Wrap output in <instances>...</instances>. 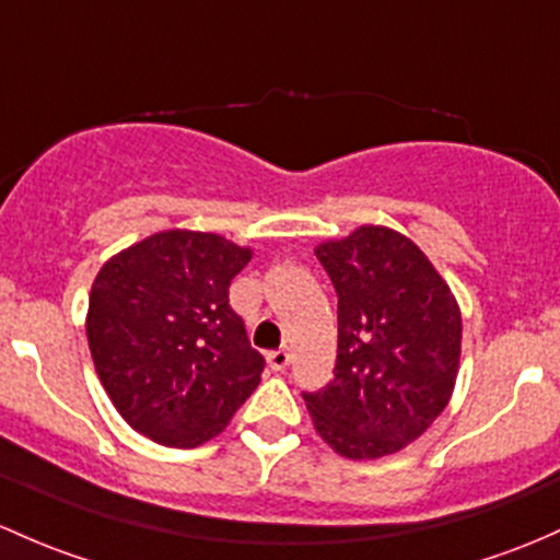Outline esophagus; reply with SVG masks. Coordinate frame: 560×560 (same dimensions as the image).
Masks as SVG:
<instances>
[{"label": "esophagus", "mask_w": 560, "mask_h": 560, "mask_svg": "<svg viewBox=\"0 0 560 560\" xmlns=\"http://www.w3.org/2000/svg\"><path fill=\"white\" fill-rule=\"evenodd\" d=\"M268 362H270V368H273V370H287V368H290V362H292L290 349L270 351V354H268Z\"/></svg>", "instance_id": "34e87169"}]
</instances>
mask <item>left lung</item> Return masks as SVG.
Returning <instances> with one entry per match:
<instances>
[{
	"mask_svg": "<svg viewBox=\"0 0 560 560\" xmlns=\"http://www.w3.org/2000/svg\"><path fill=\"white\" fill-rule=\"evenodd\" d=\"M338 292L335 378L303 392L316 432L346 458H381L421 438L448 405L462 311L408 235L362 225L316 246Z\"/></svg>",
	"mask_w": 560,
	"mask_h": 560,
	"instance_id": "1",
	"label": "left lung"
}]
</instances>
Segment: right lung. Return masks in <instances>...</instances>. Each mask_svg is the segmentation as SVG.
<instances>
[{
	"instance_id": "1",
	"label": "right lung",
	"mask_w": 560,
	"mask_h": 560,
	"mask_svg": "<svg viewBox=\"0 0 560 560\" xmlns=\"http://www.w3.org/2000/svg\"><path fill=\"white\" fill-rule=\"evenodd\" d=\"M249 246L163 231L117 252L88 300V346L117 413L168 448L220 434L265 368L231 308Z\"/></svg>"
}]
</instances>
